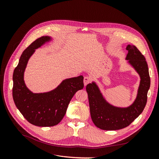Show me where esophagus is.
<instances>
[{"mask_svg":"<svg viewBox=\"0 0 159 159\" xmlns=\"http://www.w3.org/2000/svg\"><path fill=\"white\" fill-rule=\"evenodd\" d=\"M91 81V79L89 78V77H84V85L86 86L89 83H90Z\"/></svg>","mask_w":159,"mask_h":159,"instance_id":"34e87169","label":"esophagus"}]
</instances>
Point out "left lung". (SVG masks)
I'll use <instances>...</instances> for the list:
<instances>
[{
	"mask_svg": "<svg viewBox=\"0 0 159 159\" xmlns=\"http://www.w3.org/2000/svg\"><path fill=\"white\" fill-rule=\"evenodd\" d=\"M126 50L128 54L125 59L141 79L137 98L130 106L118 107L111 105L94 81L86 86L91 119L95 125L101 129L113 131L129 126L143 112L147 103L151 80L145 57L133 45H127Z\"/></svg>",
	"mask_w": 159,
	"mask_h": 159,
	"instance_id": "1",
	"label": "left lung"
}]
</instances>
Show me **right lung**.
<instances>
[{
	"instance_id": "right-lung-1",
	"label": "right lung",
	"mask_w": 159,
	"mask_h": 159,
	"mask_svg": "<svg viewBox=\"0 0 159 159\" xmlns=\"http://www.w3.org/2000/svg\"><path fill=\"white\" fill-rule=\"evenodd\" d=\"M50 36L38 38L22 52L13 73L12 97L16 107L27 121L38 127H52L63 119L74 94L84 88V77L66 79L48 92L34 93L24 80L26 65L35 50L51 41Z\"/></svg>"
}]
</instances>
